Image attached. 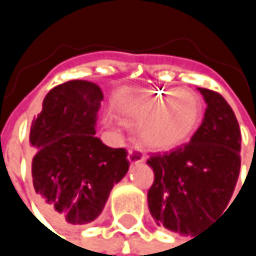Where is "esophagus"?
<instances>
[{
  "instance_id": "1",
  "label": "esophagus",
  "mask_w": 256,
  "mask_h": 256,
  "mask_svg": "<svg viewBox=\"0 0 256 256\" xmlns=\"http://www.w3.org/2000/svg\"><path fill=\"white\" fill-rule=\"evenodd\" d=\"M128 162H130V164H138V163L144 162V156H142L136 148H130V150H128Z\"/></svg>"
}]
</instances>
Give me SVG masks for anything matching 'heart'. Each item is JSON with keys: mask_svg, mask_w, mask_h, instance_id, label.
<instances>
[{"mask_svg": "<svg viewBox=\"0 0 256 256\" xmlns=\"http://www.w3.org/2000/svg\"><path fill=\"white\" fill-rule=\"evenodd\" d=\"M114 112L126 123H138L139 142L150 150L169 151L184 145L198 128L202 102L188 90H140L120 93Z\"/></svg>", "mask_w": 256, "mask_h": 256, "instance_id": "b5f03b06", "label": "heart"}]
</instances>
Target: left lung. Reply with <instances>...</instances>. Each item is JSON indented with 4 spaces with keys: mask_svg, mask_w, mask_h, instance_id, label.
<instances>
[{
    "mask_svg": "<svg viewBox=\"0 0 256 256\" xmlns=\"http://www.w3.org/2000/svg\"><path fill=\"white\" fill-rule=\"evenodd\" d=\"M208 108L191 140L146 163L154 170L148 208L170 231L192 234L220 215L230 202L240 174V128L227 100L198 88Z\"/></svg>",
    "mask_w": 256,
    "mask_h": 256,
    "instance_id": "1",
    "label": "left lung"
}]
</instances>
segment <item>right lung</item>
<instances>
[{
    "mask_svg": "<svg viewBox=\"0 0 256 256\" xmlns=\"http://www.w3.org/2000/svg\"><path fill=\"white\" fill-rule=\"evenodd\" d=\"M104 99L99 86L72 80L53 87L30 124L32 184L42 210L66 224L94 221L128 174V151L110 148L96 133Z\"/></svg>",
    "mask_w": 256,
    "mask_h": 256,
    "instance_id": "add662e5",
    "label": "right lung"
}]
</instances>
